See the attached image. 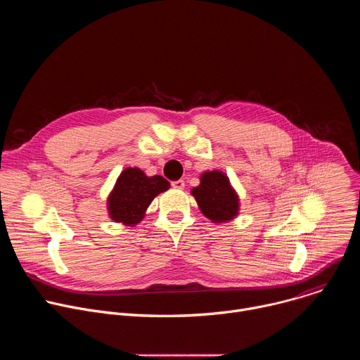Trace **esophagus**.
<instances>
[{"label": "esophagus", "mask_w": 360, "mask_h": 360, "mask_svg": "<svg viewBox=\"0 0 360 360\" xmlns=\"http://www.w3.org/2000/svg\"><path fill=\"white\" fill-rule=\"evenodd\" d=\"M172 186H174L175 189H184V188H185V182H184L182 179H178V181H174V182H172Z\"/></svg>", "instance_id": "esophagus-1"}]
</instances>
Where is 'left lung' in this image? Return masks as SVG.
<instances>
[{
  "label": "left lung",
  "instance_id": "left-lung-1",
  "mask_svg": "<svg viewBox=\"0 0 360 360\" xmlns=\"http://www.w3.org/2000/svg\"><path fill=\"white\" fill-rule=\"evenodd\" d=\"M191 195L200 212L214 224H226L239 215V195L222 171L202 172L199 185L191 189Z\"/></svg>",
  "mask_w": 360,
  "mask_h": 360
}]
</instances>
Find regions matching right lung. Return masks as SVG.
Listing matches in <instances>:
<instances>
[{"instance_id":"add662e5","label":"right lung","mask_w":360,"mask_h":360,"mask_svg":"<svg viewBox=\"0 0 360 360\" xmlns=\"http://www.w3.org/2000/svg\"><path fill=\"white\" fill-rule=\"evenodd\" d=\"M169 182L161 176H148L142 169L125 168L115 181L107 198L108 217L125 226L138 225L153 198L169 189Z\"/></svg>"}]
</instances>
